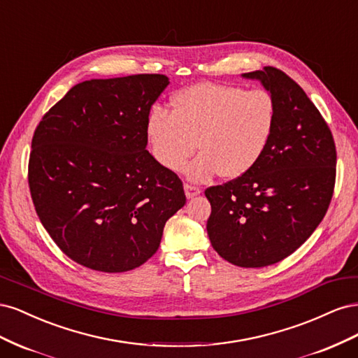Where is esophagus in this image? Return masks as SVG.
I'll list each match as a JSON object with an SVG mask.
<instances>
[{"mask_svg":"<svg viewBox=\"0 0 358 358\" xmlns=\"http://www.w3.org/2000/svg\"><path fill=\"white\" fill-rule=\"evenodd\" d=\"M183 189H185V196H187V199H194V197H197L199 194L201 192V189H200V188H197V187H192V185H188V183H185V185H183Z\"/></svg>","mask_w":358,"mask_h":358,"instance_id":"1","label":"esophagus"}]
</instances>
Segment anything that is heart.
Wrapping results in <instances>:
<instances>
[{"mask_svg":"<svg viewBox=\"0 0 358 358\" xmlns=\"http://www.w3.org/2000/svg\"><path fill=\"white\" fill-rule=\"evenodd\" d=\"M276 127V103L266 90L197 83L173 95L171 115L155 107L146 117V140L161 167L179 171L197 145L201 154L185 169L192 182L218 173L241 178L262 159Z\"/></svg>","mask_w":358,"mask_h":358,"instance_id":"obj_1","label":"heart"}]
</instances>
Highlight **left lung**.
<instances>
[{
	"label": "left lung",
	"mask_w": 358,
	"mask_h": 358,
	"mask_svg": "<svg viewBox=\"0 0 358 358\" xmlns=\"http://www.w3.org/2000/svg\"><path fill=\"white\" fill-rule=\"evenodd\" d=\"M276 103V127L246 175L204 191L213 249L239 267H264L291 255L326 215L336 179V148L321 113L291 78L273 67L243 73Z\"/></svg>",
	"instance_id": "8db88e82"
}]
</instances>
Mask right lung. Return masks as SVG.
<instances>
[{
	"label": "right lung",
	"instance_id": "obj_1",
	"mask_svg": "<svg viewBox=\"0 0 358 358\" xmlns=\"http://www.w3.org/2000/svg\"><path fill=\"white\" fill-rule=\"evenodd\" d=\"M169 83L164 74L85 80L36 128L32 203L73 262L104 273L142 266L185 204L176 173L146 150V117Z\"/></svg>",
	"mask_w": 358,
	"mask_h": 358
}]
</instances>
